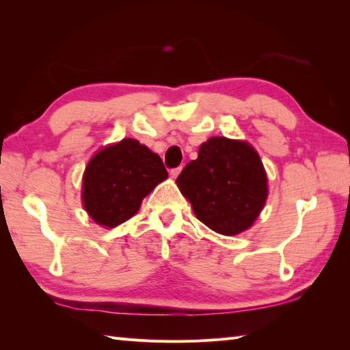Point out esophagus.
Returning <instances> with one entry per match:
<instances>
[{
	"mask_svg": "<svg viewBox=\"0 0 350 350\" xmlns=\"http://www.w3.org/2000/svg\"><path fill=\"white\" fill-rule=\"evenodd\" d=\"M180 171H182V167H177V168H171V171H170V174H171V177H173V179H176V177L180 174Z\"/></svg>",
	"mask_w": 350,
	"mask_h": 350,
	"instance_id": "34e87169",
	"label": "esophagus"
}]
</instances>
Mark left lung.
Segmentation results:
<instances>
[{
	"instance_id": "1",
	"label": "left lung",
	"mask_w": 350,
	"mask_h": 350,
	"mask_svg": "<svg viewBox=\"0 0 350 350\" xmlns=\"http://www.w3.org/2000/svg\"><path fill=\"white\" fill-rule=\"evenodd\" d=\"M197 218L213 232L233 236L252 226L267 197L260 156L248 143L213 137L177 177Z\"/></svg>"
}]
</instances>
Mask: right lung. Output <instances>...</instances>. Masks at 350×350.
Listing matches in <instances>:
<instances>
[{
  "instance_id": "1",
  "label": "right lung",
  "mask_w": 350,
  "mask_h": 350,
  "mask_svg": "<svg viewBox=\"0 0 350 350\" xmlns=\"http://www.w3.org/2000/svg\"><path fill=\"white\" fill-rule=\"evenodd\" d=\"M168 173L158 154L124 138L96 153L83 179V202L100 226L117 227L139 209L143 198Z\"/></svg>"
}]
</instances>
